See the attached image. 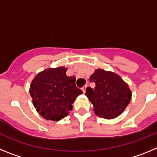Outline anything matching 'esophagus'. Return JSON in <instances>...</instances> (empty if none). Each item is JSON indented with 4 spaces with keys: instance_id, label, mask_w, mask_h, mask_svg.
Instances as JSON below:
<instances>
[{
    "instance_id": "obj_1",
    "label": "esophagus",
    "mask_w": 157,
    "mask_h": 157,
    "mask_svg": "<svg viewBox=\"0 0 157 157\" xmlns=\"http://www.w3.org/2000/svg\"><path fill=\"white\" fill-rule=\"evenodd\" d=\"M87 85H84V87H82V91H83V92H84V93L86 92V88H87Z\"/></svg>"
}]
</instances>
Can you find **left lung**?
Returning a JSON list of instances; mask_svg holds the SVG:
<instances>
[{
  "mask_svg": "<svg viewBox=\"0 0 157 157\" xmlns=\"http://www.w3.org/2000/svg\"><path fill=\"white\" fill-rule=\"evenodd\" d=\"M89 79L95 83V87H87L85 94L94 105V113L105 119L118 117L131 99L128 84L116 73L101 69L96 70Z\"/></svg>",
  "mask_w": 157,
  "mask_h": 157,
  "instance_id": "1",
  "label": "left lung"
}]
</instances>
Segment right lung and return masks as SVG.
Returning a JSON list of instances; mask_svg holds the SVG:
<instances>
[{"label":"right lung","mask_w":157,"mask_h":157,"mask_svg":"<svg viewBox=\"0 0 157 157\" xmlns=\"http://www.w3.org/2000/svg\"><path fill=\"white\" fill-rule=\"evenodd\" d=\"M65 67L48 69L38 73L29 88L36 111L46 120L60 121L68 116L72 104L83 93L75 77H68Z\"/></svg>","instance_id":"add662e5"}]
</instances>
